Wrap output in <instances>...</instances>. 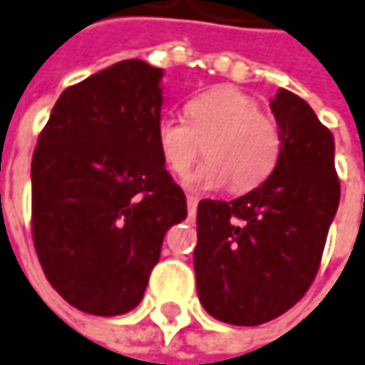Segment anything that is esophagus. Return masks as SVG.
<instances>
[{"label": "esophagus", "mask_w": 365, "mask_h": 365, "mask_svg": "<svg viewBox=\"0 0 365 365\" xmlns=\"http://www.w3.org/2000/svg\"><path fill=\"white\" fill-rule=\"evenodd\" d=\"M196 209H198V200L194 196H187V213H190V217L196 215Z\"/></svg>", "instance_id": "34e87169"}]
</instances>
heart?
Instances as JSON below:
<instances>
[{
  "mask_svg": "<svg viewBox=\"0 0 365 365\" xmlns=\"http://www.w3.org/2000/svg\"><path fill=\"white\" fill-rule=\"evenodd\" d=\"M154 142L173 175H185L202 144L209 160L187 178L194 192H211L232 182L238 192L263 183L278 165L282 150L276 120L236 87H215L185 104V120L160 116Z\"/></svg>",
  "mask_w": 365,
  "mask_h": 365,
  "instance_id": "1",
  "label": "heart"
}]
</instances>
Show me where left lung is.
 Returning a JSON list of instances; mask_svg holds the SVG:
<instances>
[{"label": "left lung", "mask_w": 365, "mask_h": 365, "mask_svg": "<svg viewBox=\"0 0 365 365\" xmlns=\"http://www.w3.org/2000/svg\"><path fill=\"white\" fill-rule=\"evenodd\" d=\"M269 106L282 140L272 175L236 200H200L196 213L198 299L234 326L265 324L301 301L341 200L328 127L288 89Z\"/></svg>", "instance_id": "8db88e82"}]
</instances>
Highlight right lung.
I'll return each mask as SVG.
<instances>
[{"instance_id":"1","label":"right lung","mask_w":365,"mask_h":365,"mask_svg":"<svg viewBox=\"0 0 365 365\" xmlns=\"http://www.w3.org/2000/svg\"><path fill=\"white\" fill-rule=\"evenodd\" d=\"M163 68L123 60L62 91L31 165L33 242L56 292L91 315L140 305L185 194L154 142Z\"/></svg>"}]
</instances>
